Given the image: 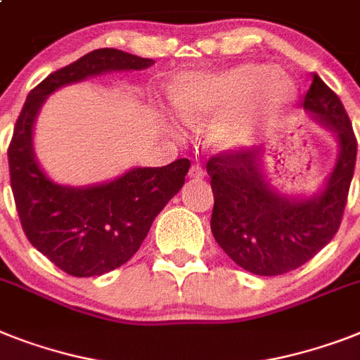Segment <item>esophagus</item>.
<instances>
[{
	"instance_id": "34e87169",
	"label": "esophagus",
	"mask_w": 360,
	"mask_h": 360,
	"mask_svg": "<svg viewBox=\"0 0 360 360\" xmlns=\"http://www.w3.org/2000/svg\"><path fill=\"white\" fill-rule=\"evenodd\" d=\"M188 177L190 179H203L205 177V170L200 165H192L188 170Z\"/></svg>"
}]
</instances>
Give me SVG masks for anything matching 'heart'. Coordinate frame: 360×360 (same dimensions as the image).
<instances>
[{"mask_svg": "<svg viewBox=\"0 0 360 360\" xmlns=\"http://www.w3.org/2000/svg\"><path fill=\"white\" fill-rule=\"evenodd\" d=\"M296 101V86L270 66L242 64L214 74H186L170 90L175 116L186 125L214 120L210 136L224 150L248 146L270 120Z\"/></svg>", "mask_w": 360, "mask_h": 360, "instance_id": "obj_1", "label": "heart"}]
</instances>
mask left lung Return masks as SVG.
<instances>
[{
    "label": "left lung",
    "instance_id": "left-lung-1",
    "mask_svg": "<svg viewBox=\"0 0 360 360\" xmlns=\"http://www.w3.org/2000/svg\"><path fill=\"white\" fill-rule=\"evenodd\" d=\"M303 109L331 129L337 162L314 195L279 194L268 183L259 150L210 157L207 174L214 194L210 231L227 255L257 276H281L311 261L337 235L357 160V139L344 105L316 74Z\"/></svg>",
    "mask_w": 360,
    "mask_h": 360
}]
</instances>
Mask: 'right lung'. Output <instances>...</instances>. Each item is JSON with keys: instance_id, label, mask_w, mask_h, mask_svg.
I'll use <instances>...</instances> for the list:
<instances>
[{"instance_id": "obj_1", "label": "right lung", "mask_w": 360, "mask_h": 360, "mask_svg": "<svg viewBox=\"0 0 360 360\" xmlns=\"http://www.w3.org/2000/svg\"><path fill=\"white\" fill-rule=\"evenodd\" d=\"M155 60L120 49H94L49 74L29 92L8 146V170L23 233L42 255L74 277L103 276L129 261L166 203L185 185L190 160L133 168L90 186H64L40 168L33 127L55 90L109 72L150 68Z\"/></svg>"}]
</instances>
